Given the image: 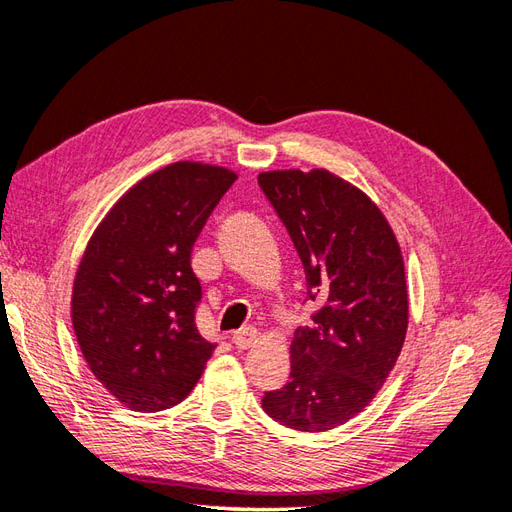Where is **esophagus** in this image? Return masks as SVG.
<instances>
[{"label":"esophagus","instance_id":"34e87169","mask_svg":"<svg viewBox=\"0 0 512 512\" xmlns=\"http://www.w3.org/2000/svg\"><path fill=\"white\" fill-rule=\"evenodd\" d=\"M232 342H235V346H237L239 350L252 348V346H256V342H258V331L252 329V327H247V329L239 331L235 337H232Z\"/></svg>","mask_w":512,"mask_h":512}]
</instances>
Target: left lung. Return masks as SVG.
I'll return each instance as SVG.
<instances>
[{"mask_svg": "<svg viewBox=\"0 0 512 512\" xmlns=\"http://www.w3.org/2000/svg\"><path fill=\"white\" fill-rule=\"evenodd\" d=\"M318 303L290 344V382L262 408L286 427L320 433L363 412L393 371L408 331L401 247L380 207L327 168L258 175Z\"/></svg>", "mask_w": 512, "mask_h": 512, "instance_id": "left-lung-1", "label": "left lung"}]
</instances>
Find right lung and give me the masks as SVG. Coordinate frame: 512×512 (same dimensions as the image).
<instances>
[{
    "label": "right lung",
    "mask_w": 512,
    "mask_h": 512,
    "mask_svg": "<svg viewBox=\"0 0 512 512\" xmlns=\"http://www.w3.org/2000/svg\"><path fill=\"white\" fill-rule=\"evenodd\" d=\"M237 173L183 160L143 177L108 209L72 284L70 316L91 374L136 412L190 395L215 350L198 335L196 237Z\"/></svg>",
    "instance_id": "add662e5"
}]
</instances>
